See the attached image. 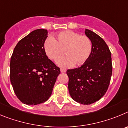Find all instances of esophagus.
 <instances>
[{
    "instance_id": "34e87169",
    "label": "esophagus",
    "mask_w": 128,
    "mask_h": 128,
    "mask_svg": "<svg viewBox=\"0 0 128 128\" xmlns=\"http://www.w3.org/2000/svg\"><path fill=\"white\" fill-rule=\"evenodd\" d=\"M60 72H66V69H64V68H61L60 69Z\"/></svg>"
}]
</instances>
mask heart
<instances>
[{"mask_svg":"<svg viewBox=\"0 0 128 128\" xmlns=\"http://www.w3.org/2000/svg\"><path fill=\"white\" fill-rule=\"evenodd\" d=\"M44 50L48 58L52 60H57L61 67L82 65L88 60L92 53V43L88 37L80 36L72 30H64L58 33L56 40L50 37L44 41Z\"/></svg>","mask_w":128,"mask_h":128,"instance_id":"b5f03b06","label":"heart"}]
</instances>
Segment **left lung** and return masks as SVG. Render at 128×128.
Returning <instances> with one entry per match:
<instances>
[{"instance_id":"1","label":"left lung","mask_w":128,"mask_h":128,"mask_svg":"<svg viewBox=\"0 0 128 128\" xmlns=\"http://www.w3.org/2000/svg\"><path fill=\"white\" fill-rule=\"evenodd\" d=\"M85 34L92 43V53L86 63L78 68L68 70V89L77 103L90 104L100 100L106 92L112 73L111 52L105 41L92 31Z\"/></svg>"}]
</instances>
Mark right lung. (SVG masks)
<instances>
[{
  "instance_id": "right-lung-1",
  "label": "right lung",
  "mask_w": 128,
  "mask_h": 128,
  "mask_svg": "<svg viewBox=\"0 0 128 128\" xmlns=\"http://www.w3.org/2000/svg\"><path fill=\"white\" fill-rule=\"evenodd\" d=\"M48 31L31 32L17 43L10 62V80L21 102L29 105L49 99L58 74L59 68L46 55L44 44Z\"/></svg>"
}]
</instances>
